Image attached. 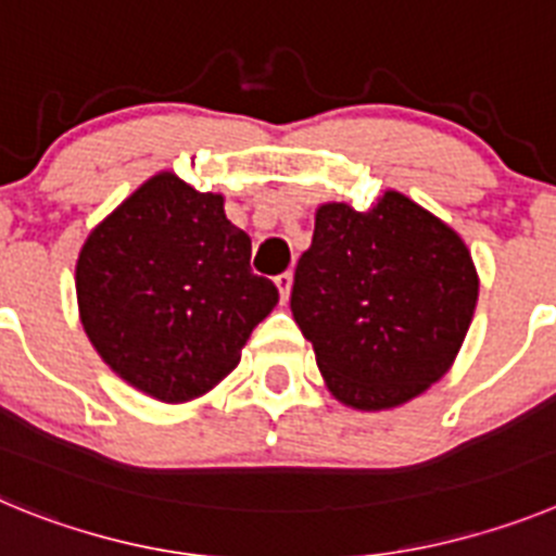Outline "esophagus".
Wrapping results in <instances>:
<instances>
[{"label":"esophagus","instance_id":"esophagus-1","mask_svg":"<svg viewBox=\"0 0 556 556\" xmlns=\"http://www.w3.org/2000/svg\"><path fill=\"white\" fill-rule=\"evenodd\" d=\"M275 287H278V294H281V303L289 301V294H292V273H283L275 278Z\"/></svg>","mask_w":556,"mask_h":556}]
</instances>
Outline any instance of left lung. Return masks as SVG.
Listing matches in <instances>:
<instances>
[{
  "label": "left lung",
  "instance_id": "1",
  "mask_svg": "<svg viewBox=\"0 0 556 556\" xmlns=\"http://www.w3.org/2000/svg\"><path fill=\"white\" fill-rule=\"evenodd\" d=\"M479 298L465 242L401 191L326 203L294 269V323L337 401L395 409L448 372Z\"/></svg>",
  "mask_w": 556,
  "mask_h": 556
}]
</instances>
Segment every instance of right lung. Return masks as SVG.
Segmentation results:
<instances>
[{
	"label": "right lung",
	"mask_w": 556,
	"mask_h": 556,
	"mask_svg": "<svg viewBox=\"0 0 556 556\" xmlns=\"http://www.w3.org/2000/svg\"><path fill=\"white\" fill-rule=\"evenodd\" d=\"M223 194L159 172L108 214L77 258V306L116 376L164 404L205 395L278 303L250 269V236Z\"/></svg>",
	"instance_id": "1"
}]
</instances>
